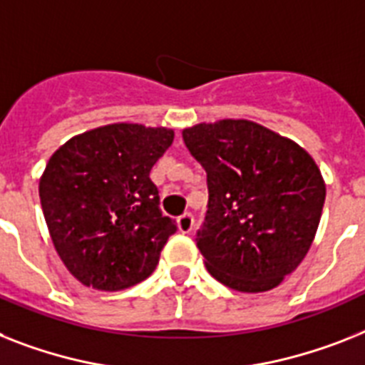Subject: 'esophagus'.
I'll return each instance as SVG.
<instances>
[{
	"mask_svg": "<svg viewBox=\"0 0 365 365\" xmlns=\"http://www.w3.org/2000/svg\"><path fill=\"white\" fill-rule=\"evenodd\" d=\"M177 227H179L180 233L188 235L190 231L194 230V216L190 215V212H185L182 216L177 218Z\"/></svg>",
	"mask_w": 365,
	"mask_h": 365,
	"instance_id": "1",
	"label": "esophagus"
}]
</instances>
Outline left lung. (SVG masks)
Masks as SVG:
<instances>
[{
	"mask_svg": "<svg viewBox=\"0 0 365 365\" xmlns=\"http://www.w3.org/2000/svg\"><path fill=\"white\" fill-rule=\"evenodd\" d=\"M182 140L207 171L197 248L212 278L240 293L278 287L308 254L327 185L309 153L246 119L200 123Z\"/></svg>",
	"mask_w": 365,
	"mask_h": 365,
	"instance_id": "obj_1",
	"label": "left lung"
}]
</instances>
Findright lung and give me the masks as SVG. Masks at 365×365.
<instances>
[{
  "mask_svg": "<svg viewBox=\"0 0 365 365\" xmlns=\"http://www.w3.org/2000/svg\"><path fill=\"white\" fill-rule=\"evenodd\" d=\"M165 126L113 123L63 143L38 180L53 248L87 287L119 291L149 278L177 225L149 173L173 143Z\"/></svg>",
  "mask_w": 365,
  "mask_h": 365,
  "instance_id": "1",
  "label": "right lung"
}]
</instances>
